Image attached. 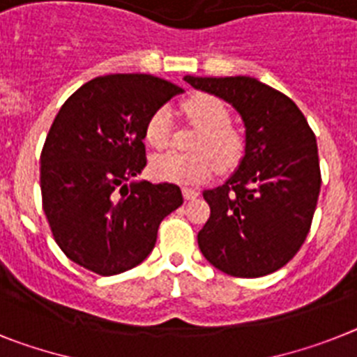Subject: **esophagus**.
<instances>
[{"mask_svg":"<svg viewBox=\"0 0 357 357\" xmlns=\"http://www.w3.org/2000/svg\"><path fill=\"white\" fill-rule=\"evenodd\" d=\"M199 196V192L197 190H194V188H188V187H183V197L185 199H196V197Z\"/></svg>","mask_w":357,"mask_h":357,"instance_id":"34e87169","label":"esophagus"}]
</instances>
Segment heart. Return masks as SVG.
Segmentation results:
<instances>
[{"mask_svg": "<svg viewBox=\"0 0 357 357\" xmlns=\"http://www.w3.org/2000/svg\"><path fill=\"white\" fill-rule=\"evenodd\" d=\"M183 112L199 128L192 145L194 154L163 152L152 155L149 174L158 181L179 185L203 183L220 170L234 169L245 152L243 136L229 125V110L212 94H194L183 103ZM170 112L160 107L146 119L143 136L154 149H163L170 142Z\"/></svg>", "mask_w": 357, "mask_h": 357, "instance_id": "b5f03b06", "label": "heart"}]
</instances>
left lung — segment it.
Listing matches in <instances>:
<instances>
[{
	"label": "left lung",
	"mask_w": 357,
	"mask_h": 357,
	"mask_svg": "<svg viewBox=\"0 0 357 357\" xmlns=\"http://www.w3.org/2000/svg\"><path fill=\"white\" fill-rule=\"evenodd\" d=\"M232 105L245 155L223 185L205 190L211 218L197 232L206 261L234 278L275 272L305 243L321 188L316 136L289 96L256 77L185 76Z\"/></svg>",
	"instance_id": "obj_1"
}]
</instances>
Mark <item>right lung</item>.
<instances>
[{
    "label": "right lung",
    "instance_id": "obj_1",
    "mask_svg": "<svg viewBox=\"0 0 357 357\" xmlns=\"http://www.w3.org/2000/svg\"><path fill=\"white\" fill-rule=\"evenodd\" d=\"M181 92L151 74H110L79 86L54 119L41 152L43 211L59 248L86 271L139 265L183 205L178 185L134 181L146 165V119Z\"/></svg>",
    "mask_w": 357,
    "mask_h": 357
}]
</instances>
